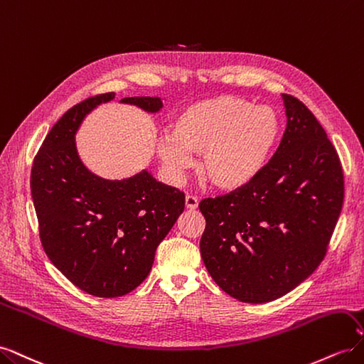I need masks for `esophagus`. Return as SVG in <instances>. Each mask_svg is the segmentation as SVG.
Returning <instances> with one entry per match:
<instances>
[{
	"mask_svg": "<svg viewBox=\"0 0 364 364\" xmlns=\"http://www.w3.org/2000/svg\"><path fill=\"white\" fill-rule=\"evenodd\" d=\"M197 205H199V202H197V197H194V196H186L185 197V206H186V209H196L197 208Z\"/></svg>",
	"mask_w": 364,
	"mask_h": 364,
	"instance_id": "1",
	"label": "esophagus"
}]
</instances>
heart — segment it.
I'll use <instances>...</instances> for the list:
<instances>
[{"label": "heart", "mask_w": 364, "mask_h": 364, "mask_svg": "<svg viewBox=\"0 0 364 364\" xmlns=\"http://www.w3.org/2000/svg\"><path fill=\"white\" fill-rule=\"evenodd\" d=\"M281 135V118L269 106L238 97H215L183 107L173 132L158 142V155L171 178L202 155V178L218 190L249 185L266 167Z\"/></svg>", "instance_id": "1"}]
</instances>
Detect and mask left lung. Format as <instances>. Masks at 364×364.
I'll list each match as a JSON object with an SVG mask.
<instances>
[{
  "label": "left lung",
  "mask_w": 364,
  "mask_h": 364,
  "mask_svg": "<svg viewBox=\"0 0 364 364\" xmlns=\"http://www.w3.org/2000/svg\"><path fill=\"white\" fill-rule=\"evenodd\" d=\"M282 100L287 127L264 170L243 188L199 205L206 270L247 304L278 299L310 277L343 205V170L326 132L296 97Z\"/></svg>",
  "instance_id": "obj_1"
}]
</instances>
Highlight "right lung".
I'll use <instances>...</instances> for the list:
<instances>
[{
	"label": "right lung",
	"mask_w": 364,
	"mask_h": 364,
	"mask_svg": "<svg viewBox=\"0 0 364 364\" xmlns=\"http://www.w3.org/2000/svg\"><path fill=\"white\" fill-rule=\"evenodd\" d=\"M112 98L115 92L98 94L68 109L43 139L30 176L43 250L65 278L97 297L127 294L147 278L156 247L185 208V194L147 170L106 181L80 161L77 129ZM121 103L151 114L162 107L159 97H127Z\"/></svg>",
	"instance_id": "right-lung-1"
}]
</instances>
